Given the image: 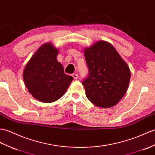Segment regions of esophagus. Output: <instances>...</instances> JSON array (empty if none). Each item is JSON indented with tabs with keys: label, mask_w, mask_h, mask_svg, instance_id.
<instances>
[{
	"label": "esophagus",
	"mask_w": 155,
	"mask_h": 155,
	"mask_svg": "<svg viewBox=\"0 0 155 155\" xmlns=\"http://www.w3.org/2000/svg\"><path fill=\"white\" fill-rule=\"evenodd\" d=\"M72 76H73V77L74 78V79H78V74H76V73H74V74H72Z\"/></svg>",
	"instance_id": "34e87169"
}]
</instances>
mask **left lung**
<instances>
[{"label": "left lung", "mask_w": 155, "mask_h": 155, "mask_svg": "<svg viewBox=\"0 0 155 155\" xmlns=\"http://www.w3.org/2000/svg\"><path fill=\"white\" fill-rule=\"evenodd\" d=\"M87 77L82 81L87 98L94 105L110 107L116 105L127 92L130 70L114 47L98 41L84 50Z\"/></svg>", "instance_id": "obj_1"}]
</instances>
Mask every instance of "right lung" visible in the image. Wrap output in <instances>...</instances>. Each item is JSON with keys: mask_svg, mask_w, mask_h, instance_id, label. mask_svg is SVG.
<instances>
[{"mask_svg": "<svg viewBox=\"0 0 155 155\" xmlns=\"http://www.w3.org/2000/svg\"><path fill=\"white\" fill-rule=\"evenodd\" d=\"M58 50L45 44L31 57L25 67L23 78L29 92L39 101L50 103L61 98L73 78L64 73L57 60Z\"/></svg>", "mask_w": 155, "mask_h": 155, "instance_id": "obj_1", "label": "right lung"}]
</instances>
